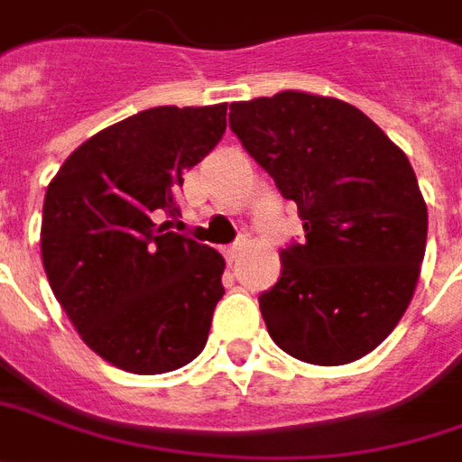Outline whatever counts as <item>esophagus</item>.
I'll list each match as a JSON object with an SVG mask.
<instances>
[{"label":"esophagus","mask_w":462,"mask_h":462,"mask_svg":"<svg viewBox=\"0 0 462 462\" xmlns=\"http://www.w3.org/2000/svg\"><path fill=\"white\" fill-rule=\"evenodd\" d=\"M244 249H246V241H236V244H234V246H228V249L224 251L226 262H228V263L238 262V256H241V254H244Z\"/></svg>","instance_id":"obj_1"}]
</instances>
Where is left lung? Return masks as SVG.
Listing matches in <instances>:
<instances>
[{
	"mask_svg": "<svg viewBox=\"0 0 462 462\" xmlns=\"http://www.w3.org/2000/svg\"><path fill=\"white\" fill-rule=\"evenodd\" d=\"M228 125L304 224L259 297L272 339L322 367L370 355L402 319L425 256L428 208L407 155L355 105L310 92L234 103Z\"/></svg>",
	"mask_w": 462,
	"mask_h": 462,
	"instance_id": "8db88e82",
	"label": "left lung"
}]
</instances>
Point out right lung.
<instances>
[{
  "mask_svg": "<svg viewBox=\"0 0 462 462\" xmlns=\"http://www.w3.org/2000/svg\"><path fill=\"white\" fill-rule=\"evenodd\" d=\"M226 103L161 105L85 140L47 186L42 263L95 355L161 374L206 346L224 256L171 231L183 173L216 148Z\"/></svg>",
  "mask_w": 462,
  "mask_h": 462,
  "instance_id": "obj_1",
  "label": "right lung"
}]
</instances>
